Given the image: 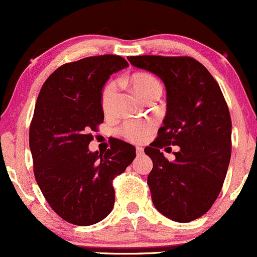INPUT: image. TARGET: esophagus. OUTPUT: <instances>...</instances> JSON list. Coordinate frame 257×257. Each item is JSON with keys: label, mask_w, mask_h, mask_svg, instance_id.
I'll list each match as a JSON object with an SVG mask.
<instances>
[{"label": "esophagus", "mask_w": 257, "mask_h": 257, "mask_svg": "<svg viewBox=\"0 0 257 257\" xmlns=\"http://www.w3.org/2000/svg\"><path fill=\"white\" fill-rule=\"evenodd\" d=\"M136 154H137V157L143 156V148L142 147H136Z\"/></svg>", "instance_id": "1"}]
</instances>
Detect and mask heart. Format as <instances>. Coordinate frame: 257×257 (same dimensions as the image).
<instances>
[{
	"instance_id": "b5f03b06",
	"label": "heart",
	"mask_w": 257,
	"mask_h": 257,
	"mask_svg": "<svg viewBox=\"0 0 257 257\" xmlns=\"http://www.w3.org/2000/svg\"><path fill=\"white\" fill-rule=\"evenodd\" d=\"M130 83L134 88L135 93L141 99L151 98V96L162 94L163 87L161 82L154 76L148 73H136L130 78ZM117 94V87L114 82L109 83L104 88L101 93V107H103L104 114H111L115 106V99ZM153 128V123L150 121L145 122H126L121 128V134L123 137L132 141V142H139L142 139H145L151 130Z\"/></svg>"
}]
</instances>
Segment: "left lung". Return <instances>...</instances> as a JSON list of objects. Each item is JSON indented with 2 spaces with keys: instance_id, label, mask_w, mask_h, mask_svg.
<instances>
[{
  "instance_id": "left-lung-1",
  "label": "left lung",
  "mask_w": 257,
  "mask_h": 257,
  "mask_svg": "<svg viewBox=\"0 0 257 257\" xmlns=\"http://www.w3.org/2000/svg\"><path fill=\"white\" fill-rule=\"evenodd\" d=\"M167 89V112L158 137L145 148L153 162L148 175L153 205L169 219L187 223L211 208L219 195L231 154V120L219 85L192 57L130 56ZM179 145L169 162L160 152Z\"/></svg>"
}]
</instances>
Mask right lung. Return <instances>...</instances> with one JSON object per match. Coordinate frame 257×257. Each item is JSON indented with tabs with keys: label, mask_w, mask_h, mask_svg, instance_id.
Listing matches in <instances>:
<instances>
[{
	"label": "right lung",
	"mask_w": 257,
	"mask_h": 257,
	"mask_svg": "<svg viewBox=\"0 0 257 257\" xmlns=\"http://www.w3.org/2000/svg\"><path fill=\"white\" fill-rule=\"evenodd\" d=\"M127 66L116 55L66 63L38 95L29 130L34 175L51 208L72 224H95L112 211V180L136 158V148L121 140L105 153L88 148L104 120V84Z\"/></svg>",
	"instance_id": "right-lung-1"
}]
</instances>
